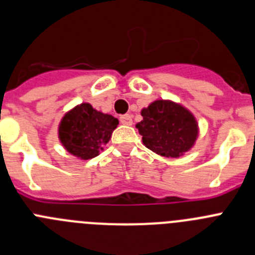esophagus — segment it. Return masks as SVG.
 <instances>
[{"instance_id":"esophagus-1","label":"esophagus","mask_w":255,"mask_h":255,"mask_svg":"<svg viewBox=\"0 0 255 255\" xmlns=\"http://www.w3.org/2000/svg\"><path fill=\"white\" fill-rule=\"evenodd\" d=\"M120 121L121 123L125 126H130L133 123L132 116H130V114H123V116L120 117Z\"/></svg>"}]
</instances>
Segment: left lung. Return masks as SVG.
<instances>
[{
	"label": "left lung",
	"instance_id": "obj_1",
	"mask_svg": "<svg viewBox=\"0 0 255 255\" xmlns=\"http://www.w3.org/2000/svg\"><path fill=\"white\" fill-rule=\"evenodd\" d=\"M137 123L143 144L165 157L182 156L197 138V122L190 111L171 101H154L141 112Z\"/></svg>",
	"mask_w": 255,
	"mask_h": 255
}]
</instances>
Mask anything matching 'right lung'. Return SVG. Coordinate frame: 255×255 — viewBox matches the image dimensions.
Returning <instances> with one entry per match:
<instances>
[{
    "label": "right lung",
    "instance_id": "add662e5",
    "mask_svg": "<svg viewBox=\"0 0 255 255\" xmlns=\"http://www.w3.org/2000/svg\"><path fill=\"white\" fill-rule=\"evenodd\" d=\"M118 123L111 114L98 112L89 103H82L63 117L59 125V139L69 153L90 160L108 143Z\"/></svg>",
    "mask_w": 255,
    "mask_h": 255
}]
</instances>
